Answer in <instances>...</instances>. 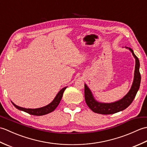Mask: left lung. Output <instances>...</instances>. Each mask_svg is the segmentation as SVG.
<instances>
[{
  "label": "left lung",
  "mask_w": 147,
  "mask_h": 147,
  "mask_svg": "<svg viewBox=\"0 0 147 147\" xmlns=\"http://www.w3.org/2000/svg\"><path fill=\"white\" fill-rule=\"evenodd\" d=\"M125 48L129 50L135 59V69L131 87L127 94L119 100L111 103H103L96 100L88 86L85 84V102L89 108L95 113L100 114H112L124 110L131 104L138 91L140 82H141V75H140L139 70V59L134 54V52L131 49L126 47H125Z\"/></svg>",
  "instance_id": "left-lung-1"
}]
</instances>
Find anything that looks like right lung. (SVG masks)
<instances>
[{"mask_svg": "<svg viewBox=\"0 0 147 147\" xmlns=\"http://www.w3.org/2000/svg\"><path fill=\"white\" fill-rule=\"evenodd\" d=\"M67 86L64 87V88H62L60 91L59 92V93L57 94V95L55 96V97L54 99L53 100L52 102L50 103L49 104L47 105H45L44 107H40V108H37V109H26V108H23L20 107V106L16 105L15 104H14L13 102H12V104H13L14 107L18 109V110H20L22 111H24L26 112V113H28L30 114L34 115H45L49 113H51L52 111H54L55 109L57 108L58 105L60 103L61 98L62 97V95H63V93L64 92V90L66 89Z\"/></svg>", "mask_w": 147, "mask_h": 147, "instance_id": "right-lung-1", "label": "right lung"}]
</instances>
